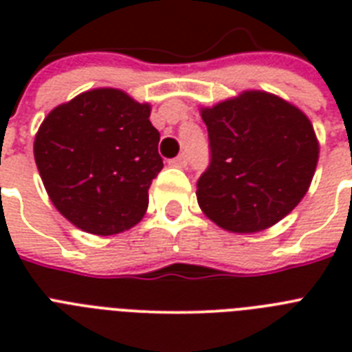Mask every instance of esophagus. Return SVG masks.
Listing matches in <instances>:
<instances>
[{
	"label": "esophagus",
	"instance_id": "1",
	"mask_svg": "<svg viewBox=\"0 0 352 352\" xmlns=\"http://www.w3.org/2000/svg\"><path fill=\"white\" fill-rule=\"evenodd\" d=\"M170 164L177 166V168H186V166H188V155L181 153L179 157H175L173 160H170Z\"/></svg>",
	"mask_w": 352,
	"mask_h": 352
}]
</instances>
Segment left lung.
I'll list each match as a JSON object with an SVG mask.
<instances>
[{"mask_svg":"<svg viewBox=\"0 0 352 352\" xmlns=\"http://www.w3.org/2000/svg\"><path fill=\"white\" fill-rule=\"evenodd\" d=\"M210 166L197 203L215 225L252 234L276 225L305 197L316 171V133L303 111L265 91L203 107Z\"/></svg>","mask_w":352,"mask_h":352,"instance_id":"8db88e82","label":"left lung"}]
</instances>
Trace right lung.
<instances>
[{
  "mask_svg": "<svg viewBox=\"0 0 352 352\" xmlns=\"http://www.w3.org/2000/svg\"><path fill=\"white\" fill-rule=\"evenodd\" d=\"M149 104L120 89L85 91L54 107L34 138V160L52 204L80 230L115 235L148 210L162 170Z\"/></svg>",
  "mask_w": 352,
  "mask_h": 352,
  "instance_id": "right-lung-1",
  "label": "right lung"
}]
</instances>
